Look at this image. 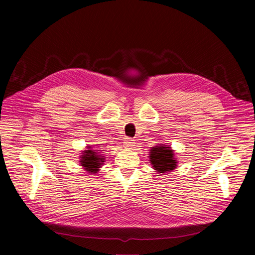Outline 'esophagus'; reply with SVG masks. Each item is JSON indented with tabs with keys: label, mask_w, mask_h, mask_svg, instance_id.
Listing matches in <instances>:
<instances>
[{
	"label": "esophagus",
	"mask_w": 255,
	"mask_h": 255,
	"mask_svg": "<svg viewBox=\"0 0 255 255\" xmlns=\"http://www.w3.org/2000/svg\"><path fill=\"white\" fill-rule=\"evenodd\" d=\"M124 143L129 149H131L132 147H134V140L132 138H126V140H125Z\"/></svg>",
	"instance_id": "1"
}]
</instances>
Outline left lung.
Returning <instances> with one entry per match:
<instances>
[{
	"label": "left lung",
	"mask_w": 255,
	"mask_h": 255,
	"mask_svg": "<svg viewBox=\"0 0 255 255\" xmlns=\"http://www.w3.org/2000/svg\"><path fill=\"white\" fill-rule=\"evenodd\" d=\"M150 162L158 173H166L174 170L177 160L174 158V151L164 144L154 145L150 150Z\"/></svg>",
	"instance_id": "8db88e82"
}]
</instances>
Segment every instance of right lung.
I'll use <instances>...</instances> for the list:
<instances>
[{"instance_id": "1", "label": "right lung", "mask_w": 255, "mask_h": 255, "mask_svg": "<svg viewBox=\"0 0 255 255\" xmlns=\"http://www.w3.org/2000/svg\"><path fill=\"white\" fill-rule=\"evenodd\" d=\"M99 151L100 150H93L91 149V147H88V149L84 150L82 155L80 156L81 165L91 174H95V173L99 172L100 167L104 163L105 158Z\"/></svg>"}]
</instances>
